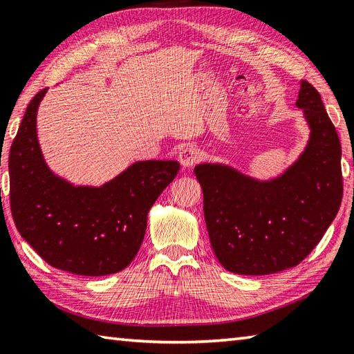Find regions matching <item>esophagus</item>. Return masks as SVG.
<instances>
[{
    "label": "esophagus",
    "instance_id": "obj_1",
    "mask_svg": "<svg viewBox=\"0 0 354 354\" xmlns=\"http://www.w3.org/2000/svg\"><path fill=\"white\" fill-rule=\"evenodd\" d=\"M178 158H179V162H181L183 167L189 169V167H192V165H195L198 162L199 151H198V149L193 147V145H184L181 151H179Z\"/></svg>",
    "mask_w": 354,
    "mask_h": 354
}]
</instances>
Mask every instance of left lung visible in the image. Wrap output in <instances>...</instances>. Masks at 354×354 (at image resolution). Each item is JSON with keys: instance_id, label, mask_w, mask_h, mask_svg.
Returning a JSON list of instances; mask_svg holds the SVG:
<instances>
[{"instance_id": "obj_1", "label": "left lung", "mask_w": 354, "mask_h": 354, "mask_svg": "<svg viewBox=\"0 0 354 354\" xmlns=\"http://www.w3.org/2000/svg\"><path fill=\"white\" fill-rule=\"evenodd\" d=\"M296 106L306 115L310 141L279 178L258 181L221 164L195 167L212 248L232 273L272 274L297 266L341 207V142L308 81L301 82Z\"/></svg>"}]
</instances>
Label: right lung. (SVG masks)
<instances>
[{
  "label": "right lung",
  "mask_w": 354,
  "mask_h": 354,
  "mask_svg": "<svg viewBox=\"0 0 354 354\" xmlns=\"http://www.w3.org/2000/svg\"><path fill=\"white\" fill-rule=\"evenodd\" d=\"M33 96L9 153L10 209L21 236L47 264L81 276L126 268L142 244L147 213L179 170L178 161H140L101 187L53 175L37 138Z\"/></svg>",
  "instance_id": "add662e5"
}]
</instances>
